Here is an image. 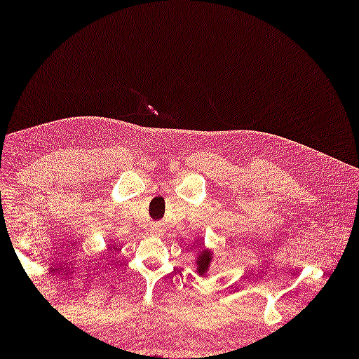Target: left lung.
<instances>
[{"label":"left lung","mask_w":359,"mask_h":359,"mask_svg":"<svg viewBox=\"0 0 359 359\" xmlns=\"http://www.w3.org/2000/svg\"><path fill=\"white\" fill-rule=\"evenodd\" d=\"M212 252L209 250H203L201 254L197 257V271L198 275H204L208 271L210 263H212Z\"/></svg>","instance_id":"1"}]
</instances>
